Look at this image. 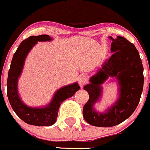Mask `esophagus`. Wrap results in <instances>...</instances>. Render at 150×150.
<instances>
[{"instance_id": "esophagus-1", "label": "esophagus", "mask_w": 150, "mask_h": 150, "mask_svg": "<svg viewBox=\"0 0 150 150\" xmlns=\"http://www.w3.org/2000/svg\"><path fill=\"white\" fill-rule=\"evenodd\" d=\"M87 82V76L84 75H81L79 79V84L80 87H83Z\"/></svg>"}]
</instances>
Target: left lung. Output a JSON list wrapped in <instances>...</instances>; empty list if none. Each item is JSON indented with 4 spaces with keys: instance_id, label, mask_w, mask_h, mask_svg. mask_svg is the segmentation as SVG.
<instances>
[{
    "instance_id": "1",
    "label": "left lung",
    "mask_w": 150,
    "mask_h": 150,
    "mask_svg": "<svg viewBox=\"0 0 150 150\" xmlns=\"http://www.w3.org/2000/svg\"><path fill=\"white\" fill-rule=\"evenodd\" d=\"M112 40L110 58L105 61L84 89L89 100L83 107L86 122L97 127H112L122 122L137 107L144 86V68L136 47L122 36ZM115 78L118 84V98L106 111L100 112L94 105L103 95V84L109 78Z\"/></svg>"
}]
</instances>
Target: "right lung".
Listing matches in <instances>:
<instances>
[{"label": "right lung", "mask_w": 150, "mask_h": 150, "mask_svg": "<svg viewBox=\"0 0 150 150\" xmlns=\"http://www.w3.org/2000/svg\"><path fill=\"white\" fill-rule=\"evenodd\" d=\"M52 38L48 35L30 36L22 41L13 55L7 79V96L8 100L17 116L29 125L50 126L57 120L60 104L72 97L80 89L78 83L74 82L62 87L54 93L51 101L43 107H32L26 105L20 98L18 93V79L22 74L25 59L31 49L38 41H50Z\"/></svg>", "instance_id": "right-lung-1"}]
</instances>
